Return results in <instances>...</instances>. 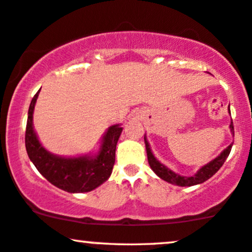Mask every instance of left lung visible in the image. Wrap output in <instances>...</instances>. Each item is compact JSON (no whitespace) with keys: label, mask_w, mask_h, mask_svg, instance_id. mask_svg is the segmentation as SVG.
<instances>
[{"label":"left lung","mask_w":252,"mask_h":252,"mask_svg":"<svg viewBox=\"0 0 252 252\" xmlns=\"http://www.w3.org/2000/svg\"><path fill=\"white\" fill-rule=\"evenodd\" d=\"M229 128H231V131L233 132L234 135L233 122H231ZM145 143H146V149H147V158H148L149 166H151L152 170H153L161 179L168 182V183L179 185V187H191V185L201 184L203 183V182H206L207 179L211 178L212 176H214L215 173L219 171V168L222 166L225 160L227 159V157L229 156V152H231V148H232V145H229L227 148L223 149V152L219 157L215 158V159L209 162V164L204 165L202 168H200V171H198L195 176L184 177V176L177 175V173L173 172V171L168 170L166 166H164V165L160 164V162L158 161L156 157H154L153 153H152L151 148H149V145L147 140H146V137H145Z\"/></svg>","instance_id":"8db88e82"}]
</instances>
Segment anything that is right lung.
I'll return each instance as SVG.
<instances>
[{
    "label": "right lung",
    "mask_w": 252,
    "mask_h": 252,
    "mask_svg": "<svg viewBox=\"0 0 252 252\" xmlns=\"http://www.w3.org/2000/svg\"><path fill=\"white\" fill-rule=\"evenodd\" d=\"M38 91L32 98L27 117L25 146L30 160L37 170L55 187L68 192H87L103 184L112 172L115 165L116 146L120 139L122 128L112 126L103 137V145L98 156L61 158L49 153L37 139L32 126V115Z\"/></svg>",
    "instance_id": "right-lung-1"
}]
</instances>
